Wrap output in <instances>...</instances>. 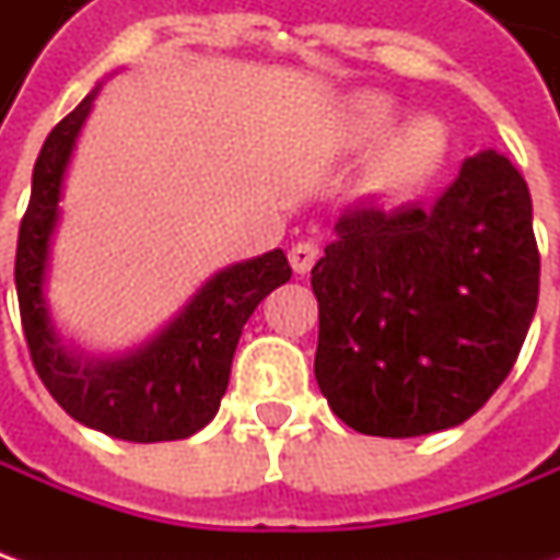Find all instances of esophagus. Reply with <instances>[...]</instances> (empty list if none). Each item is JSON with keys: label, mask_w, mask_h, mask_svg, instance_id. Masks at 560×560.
Returning a JSON list of instances; mask_svg holds the SVG:
<instances>
[{"label": "esophagus", "mask_w": 560, "mask_h": 560, "mask_svg": "<svg viewBox=\"0 0 560 560\" xmlns=\"http://www.w3.org/2000/svg\"><path fill=\"white\" fill-rule=\"evenodd\" d=\"M317 255H320V248L312 240H302V243H295L290 248V265L295 273H308L314 268V261H317Z\"/></svg>", "instance_id": "1"}]
</instances>
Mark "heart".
Listing matches in <instances>:
<instances>
[{
	"instance_id": "b5f03b06",
	"label": "heart",
	"mask_w": 560,
	"mask_h": 560,
	"mask_svg": "<svg viewBox=\"0 0 560 560\" xmlns=\"http://www.w3.org/2000/svg\"><path fill=\"white\" fill-rule=\"evenodd\" d=\"M401 102L389 93H352L336 112L330 145L342 155L368 152L364 162V186L376 196H415L436 177V171L448 155L452 133L445 120L418 112L405 120Z\"/></svg>"
}]
</instances>
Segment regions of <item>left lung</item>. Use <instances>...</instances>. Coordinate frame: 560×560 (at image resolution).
<instances>
[{"label": "left lung", "instance_id": "1", "mask_svg": "<svg viewBox=\"0 0 560 560\" xmlns=\"http://www.w3.org/2000/svg\"><path fill=\"white\" fill-rule=\"evenodd\" d=\"M312 268L317 386L368 436H427L483 408L511 374L539 302V248L521 171L462 164L430 208L358 205Z\"/></svg>", "mask_w": 560, "mask_h": 560}]
</instances>
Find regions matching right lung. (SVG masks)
<instances>
[{
    "label": "right lung",
    "mask_w": 560,
    "mask_h": 560,
    "mask_svg": "<svg viewBox=\"0 0 560 560\" xmlns=\"http://www.w3.org/2000/svg\"><path fill=\"white\" fill-rule=\"evenodd\" d=\"M98 90L102 83L55 124L33 164L31 205L14 255L21 324L39 380L83 427L127 442L186 440L218 415L246 320L292 270L283 248L218 270L159 334L120 355H90L58 334L46 299L49 258L68 164Z\"/></svg>",
    "instance_id": "1"
}]
</instances>
